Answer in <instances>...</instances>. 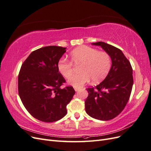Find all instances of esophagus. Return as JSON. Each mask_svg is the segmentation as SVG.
Segmentation results:
<instances>
[{
	"mask_svg": "<svg viewBox=\"0 0 151 151\" xmlns=\"http://www.w3.org/2000/svg\"><path fill=\"white\" fill-rule=\"evenodd\" d=\"M74 90H75V91H77L79 90V88H76V87H75V88H74Z\"/></svg>",
	"mask_w": 151,
	"mask_h": 151,
	"instance_id": "1",
	"label": "esophagus"
}]
</instances>
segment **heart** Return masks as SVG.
<instances>
[{"instance_id":"obj_1","label":"heart","mask_w":151,"mask_h":151,"mask_svg":"<svg viewBox=\"0 0 151 151\" xmlns=\"http://www.w3.org/2000/svg\"><path fill=\"white\" fill-rule=\"evenodd\" d=\"M71 61L74 65L81 64L79 74L72 76L68 83L70 85L80 88L91 80L98 83L107 76L111 68V58L105 52H98L96 49L88 46H80L70 53ZM58 72L65 78H68L73 72L71 62L60 60L57 63Z\"/></svg>"}]
</instances>
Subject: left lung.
I'll use <instances>...</instances> for the list:
<instances>
[{"mask_svg":"<svg viewBox=\"0 0 151 151\" xmlns=\"http://www.w3.org/2000/svg\"><path fill=\"white\" fill-rule=\"evenodd\" d=\"M91 44L108 53L112 64L104 81L95 88L87 89L86 111L95 119L111 120L123 111L129 99L134 83L132 68L120 49L102 42Z\"/></svg>","mask_w":151,"mask_h":151,"instance_id":"obj_1","label":"left lung"}]
</instances>
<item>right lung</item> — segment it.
I'll return each mask as SVG.
<instances>
[{"label":"right lung","instance_id":"add662e5","mask_svg":"<svg viewBox=\"0 0 151 151\" xmlns=\"http://www.w3.org/2000/svg\"><path fill=\"white\" fill-rule=\"evenodd\" d=\"M66 48L48 46L35 50L22 64L18 76V92L28 111L40 121L53 122L67 114V105L75 94L65 83L57 63Z\"/></svg>","mask_w":151,"mask_h":151}]
</instances>
